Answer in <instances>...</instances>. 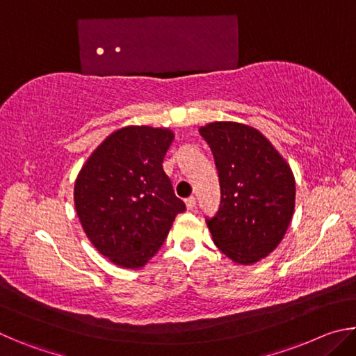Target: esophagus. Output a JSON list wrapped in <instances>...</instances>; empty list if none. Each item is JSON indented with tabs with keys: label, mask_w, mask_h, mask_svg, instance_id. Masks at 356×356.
Masks as SVG:
<instances>
[{
	"label": "esophagus",
	"mask_w": 356,
	"mask_h": 356,
	"mask_svg": "<svg viewBox=\"0 0 356 356\" xmlns=\"http://www.w3.org/2000/svg\"><path fill=\"white\" fill-rule=\"evenodd\" d=\"M185 206H186V209H188V210L195 209V207H196V197H195V196L186 197V200H185Z\"/></svg>",
	"instance_id": "1"
}]
</instances>
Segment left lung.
Listing matches in <instances>:
<instances>
[{"label": "left lung", "instance_id": "obj_1", "mask_svg": "<svg viewBox=\"0 0 356 356\" xmlns=\"http://www.w3.org/2000/svg\"><path fill=\"white\" fill-rule=\"evenodd\" d=\"M213 152L221 204L207 220L213 243L242 265L267 257L291 225L293 172L261 131L246 124L210 122L200 129Z\"/></svg>", "mask_w": 356, "mask_h": 356}]
</instances>
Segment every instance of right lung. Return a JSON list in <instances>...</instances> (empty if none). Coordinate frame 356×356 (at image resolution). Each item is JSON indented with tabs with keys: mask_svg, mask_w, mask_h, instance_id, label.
Listing matches in <instances>:
<instances>
[{
	"mask_svg": "<svg viewBox=\"0 0 356 356\" xmlns=\"http://www.w3.org/2000/svg\"><path fill=\"white\" fill-rule=\"evenodd\" d=\"M172 140L170 129L122 127L100 143L78 172L74 202L83 231L119 267H144L185 210L163 171Z\"/></svg>",
	"mask_w": 356,
	"mask_h": 356,
	"instance_id": "obj_1",
	"label": "right lung"
}]
</instances>
